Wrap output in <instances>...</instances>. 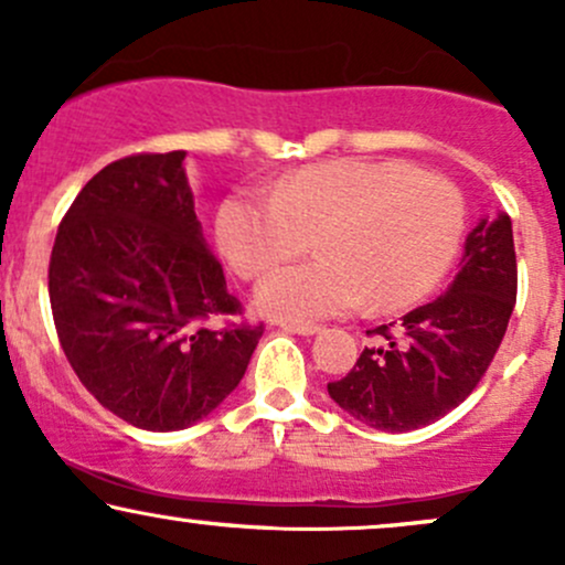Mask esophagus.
<instances>
[{
  "mask_svg": "<svg viewBox=\"0 0 565 565\" xmlns=\"http://www.w3.org/2000/svg\"><path fill=\"white\" fill-rule=\"evenodd\" d=\"M284 332L300 334V337H313L321 332V327H313V323H281Z\"/></svg>",
  "mask_w": 565,
  "mask_h": 565,
  "instance_id": "obj_1",
  "label": "esophagus"
}]
</instances>
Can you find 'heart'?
Segmentation results:
<instances>
[{"mask_svg":"<svg viewBox=\"0 0 565 565\" xmlns=\"http://www.w3.org/2000/svg\"><path fill=\"white\" fill-rule=\"evenodd\" d=\"M462 228L457 188L393 159L305 167L274 196L233 193L215 223L220 252L244 278L295 260L316 238L321 260L276 270L255 291L257 308L281 321L423 300L449 270Z\"/></svg>","mask_w":565,"mask_h":565,"instance_id":"heart-1","label":"heart"}]
</instances>
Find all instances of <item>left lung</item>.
I'll return each mask as SVG.
<instances>
[{"label": "left lung", "mask_w": 565, "mask_h": 565, "mask_svg": "<svg viewBox=\"0 0 565 565\" xmlns=\"http://www.w3.org/2000/svg\"><path fill=\"white\" fill-rule=\"evenodd\" d=\"M518 265L504 212L481 217L465 238L459 274L438 300L408 310L398 332L372 329L348 377L327 391L340 408L374 430L406 433L449 414L472 393L494 359L515 308Z\"/></svg>", "instance_id": "obj_1"}]
</instances>
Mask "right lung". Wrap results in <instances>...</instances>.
<instances>
[{"mask_svg":"<svg viewBox=\"0 0 565 565\" xmlns=\"http://www.w3.org/2000/svg\"><path fill=\"white\" fill-rule=\"evenodd\" d=\"M50 305L82 385L153 433L210 417L263 337L204 327L242 305L193 212L185 151L119 159L82 188L55 236Z\"/></svg>","mask_w":565,"mask_h":565,"instance_id":"add662e5","label":"right lung"}]
</instances>
